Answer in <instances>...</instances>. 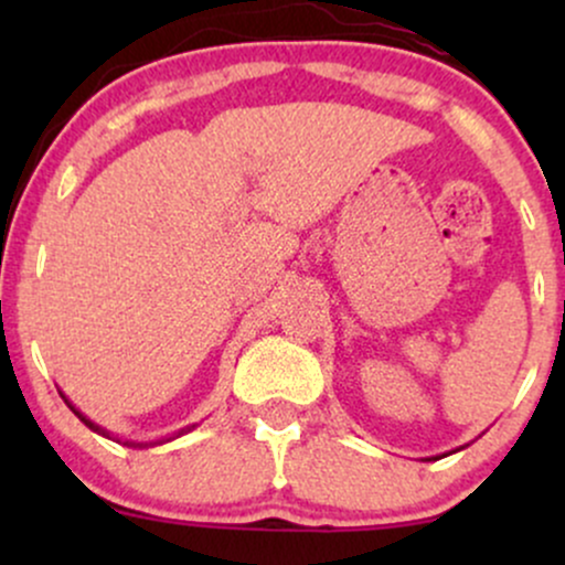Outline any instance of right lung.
<instances>
[{
    "mask_svg": "<svg viewBox=\"0 0 565 565\" xmlns=\"http://www.w3.org/2000/svg\"><path fill=\"white\" fill-rule=\"evenodd\" d=\"M68 406H71V404H68ZM71 412H74V414H76V417H79V419H82V423L89 427V430H95V433H103V436H106V430H100V427H97L95 423H89V419H87V417H84V414H79V412H76V408H74V406H71ZM132 446H142V444H132Z\"/></svg>",
    "mask_w": 565,
    "mask_h": 565,
    "instance_id": "1",
    "label": "right lung"
}]
</instances>
